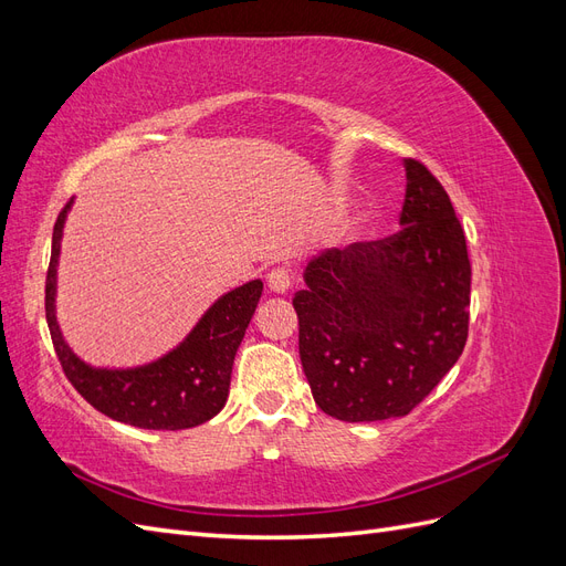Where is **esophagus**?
<instances>
[{"mask_svg":"<svg viewBox=\"0 0 566 566\" xmlns=\"http://www.w3.org/2000/svg\"><path fill=\"white\" fill-rule=\"evenodd\" d=\"M290 283H293V276H290V271L285 266H276L266 273V285L271 293H276V295L287 293Z\"/></svg>","mask_w":566,"mask_h":566,"instance_id":"1","label":"esophagus"}]
</instances>
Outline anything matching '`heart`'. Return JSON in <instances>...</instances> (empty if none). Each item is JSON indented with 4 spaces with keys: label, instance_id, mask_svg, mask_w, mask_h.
I'll return each instance as SVG.
<instances>
[{
    "label": "heart",
    "instance_id": "obj_1",
    "mask_svg": "<svg viewBox=\"0 0 566 566\" xmlns=\"http://www.w3.org/2000/svg\"><path fill=\"white\" fill-rule=\"evenodd\" d=\"M352 231H354V233H361V231H364V219H361V221H356V227H354Z\"/></svg>",
    "mask_w": 566,
    "mask_h": 566
}]
</instances>
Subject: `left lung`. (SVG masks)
Instances as JSON below:
<instances>
[{
  "mask_svg": "<svg viewBox=\"0 0 566 566\" xmlns=\"http://www.w3.org/2000/svg\"><path fill=\"white\" fill-rule=\"evenodd\" d=\"M403 167L401 231L321 252L293 297L314 401L345 422L408 416L468 342L465 233L430 169L413 158Z\"/></svg>",
  "mask_w": 566,
  "mask_h": 566,
  "instance_id": "1",
  "label": "left lung"
}]
</instances>
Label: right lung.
<instances>
[{
  "label": "right lung",
  "mask_w": 566,
  "mask_h": 566,
  "mask_svg": "<svg viewBox=\"0 0 566 566\" xmlns=\"http://www.w3.org/2000/svg\"><path fill=\"white\" fill-rule=\"evenodd\" d=\"M71 202L54 224L44 290L49 333L65 378L101 413L142 430H188L208 422L227 403L233 358L262 297V281L221 295L181 345L158 361L125 370L87 366L65 345L56 321V266Z\"/></svg>",
  "instance_id": "obj_1"
}]
</instances>
